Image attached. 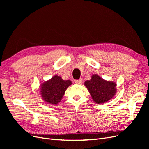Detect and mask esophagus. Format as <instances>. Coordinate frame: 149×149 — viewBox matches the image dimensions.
Returning <instances> with one entry per match:
<instances>
[{"label":"esophagus","mask_w":149,"mask_h":149,"mask_svg":"<svg viewBox=\"0 0 149 149\" xmlns=\"http://www.w3.org/2000/svg\"><path fill=\"white\" fill-rule=\"evenodd\" d=\"M82 81H83V79L82 78H80V79H79L78 80H76L75 81V83H76V84H80L82 83Z\"/></svg>","instance_id":"1"}]
</instances>
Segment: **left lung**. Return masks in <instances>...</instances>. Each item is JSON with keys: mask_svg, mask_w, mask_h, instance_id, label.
I'll list each match as a JSON object with an SVG mask.
<instances>
[{"mask_svg": "<svg viewBox=\"0 0 149 149\" xmlns=\"http://www.w3.org/2000/svg\"><path fill=\"white\" fill-rule=\"evenodd\" d=\"M84 84L94 101L97 104L104 103L109 101L116 93V84L114 82L107 81L97 74L93 75L91 79L86 81Z\"/></svg>", "mask_w": 149, "mask_h": 149, "instance_id": "8db88e82", "label": "left lung"}]
</instances>
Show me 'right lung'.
<instances>
[{"label": "right lung", "instance_id": "obj_1", "mask_svg": "<svg viewBox=\"0 0 149 149\" xmlns=\"http://www.w3.org/2000/svg\"><path fill=\"white\" fill-rule=\"evenodd\" d=\"M70 80H63L55 75L42 85L41 94L44 101L49 104H58L63 96L67 88L71 85Z\"/></svg>", "mask_w": 149, "mask_h": 149}]
</instances>
